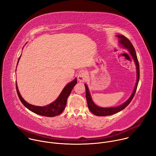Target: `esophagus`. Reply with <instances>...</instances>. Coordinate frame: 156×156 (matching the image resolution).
Returning <instances> with one entry per match:
<instances>
[{"label":"esophagus","mask_w":156,"mask_h":156,"mask_svg":"<svg viewBox=\"0 0 156 156\" xmlns=\"http://www.w3.org/2000/svg\"><path fill=\"white\" fill-rule=\"evenodd\" d=\"M88 77V74L86 70H81L80 71L78 75V80L80 82H83L86 80Z\"/></svg>","instance_id":"1"}]
</instances>
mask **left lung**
Here are the masks:
<instances>
[{
	"mask_svg": "<svg viewBox=\"0 0 156 156\" xmlns=\"http://www.w3.org/2000/svg\"><path fill=\"white\" fill-rule=\"evenodd\" d=\"M117 36L119 39V42L120 45L122 46L124 49H126L128 50L131 57L133 58V60L135 62V63L136 65V74H137L136 82L135 84V86L134 87V90H133V91L131 95L130 96V97L123 104L114 107H101L98 106L93 101L92 97L91 96L90 90H89V88L87 84H84L85 88H86V98L88 108L93 114L97 116H108L110 115H113L124 109L130 103L133 97H134L136 91L138 84L139 80H140L139 63H138L136 53L134 47H133V44L131 43V42L125 36L123 35H117Z\"/></svg>",
	"mask_w": 156,
	"mask_h": 156,
	"instance_id": "8db88e82",
	"label": "left lung"
}]
</instances>
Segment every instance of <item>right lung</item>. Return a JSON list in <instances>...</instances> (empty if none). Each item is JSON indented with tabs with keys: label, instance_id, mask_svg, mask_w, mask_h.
<instances>
[{
	"label": "right lung",
	"instance_id": "right-lung-1",
	"mask_svg": "<svg viewBox=\"0 0 156 156\" xmlns=\"http://www.w3.org/2000/svg\"><path fill=\"white\" fill-rule=\"evenodd\" d=\"M21 55L18 58V60L16 64L17 65L20 60V58L21 57ZM17 65H16V67H17ZM76 83H77V80H76V78H75L73 81L69 83L64 87V88L63 89L62 91L61 92L58 97L53 102L45 106H36L34 105H31L28 103L27 101H25L23 99V98L21 97L19 92L16 82V92L20 101L28 109H29L31 111V112L37 115L52 117H55L60 115L64 110L66 104L67 98L70 94L73 87Z\"/></svg>",
	"mask_w": 156,
	"mask_h": 156
}]
</instances>
